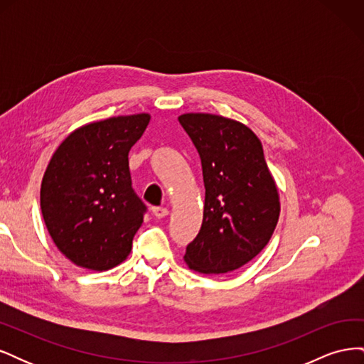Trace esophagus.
<instances>
[{
  "label": "esophagus",
  "instance_id": "esophagus-1",
  "mask_svg": "<svg viewBox=\"0 0 364 364\" xmlns=\"http://www.w3.org/2000/svg\"><path fill=\"white\" fill-rule=\"evenodd\" d=\"M151 213H153V215H155L156 218H162V217H165V215L168 214V209L164 208V206H153L151 208Z\"/></svg>",
  "mask_w": 364,
  "mask_h": 364
}]
</instances>
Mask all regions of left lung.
<instances>
[{
	"label": "left lung",
	"mask_w": 364,
	"mask_h": 364,
	"mask_svg": "<svg viewBox=\"0 0 364 364\" xmlns=\"http://www.w3.org/2000/svg\"><path fill=\"white\" fill-rule=\"evenodd\" d=\"M179 123L202 162L203 222L185 261L200 273L240 269L266 247L279 217L277 185L259 139L238 121L185 114Z\"/></svg>",
	"instance_id": "8db88e82"
}]
</instances>
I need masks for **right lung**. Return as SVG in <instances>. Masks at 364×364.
Returning <instances> with one entry per match:
<instances>
[{
    "instance_id": "add662e5",
    "label": "right lung",
    "mask_w": 364,
    "mask_h": 364,
    "mask_svg": "<svg viewBox=\"0 0 364 364\" xmlns=\"http://www.w3.org/2000/svg\"><path fill=\"white\" fill-rule=\"evenodd\" d=\"M149 121L147 114L97 121L54 151L41 209L54 245L75 266L109 270L130 253L147 206L132 186L129 151Z\"/></svg>"
}]
</instances>
